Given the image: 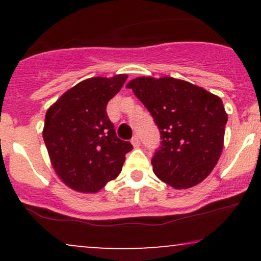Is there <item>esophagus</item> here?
Here are the masks:
<instances>
[{
    "label": "esophagus",
    "instance_id": "34e87169",
    "mask_svg": "<svg viewBox=\"0 0 261 261\" xmlns=\"http://www.w3.org/2000/svg\"><path fill=\"white\" fill-rule=\"evenodd\" d=\"M131 143H133L134 147H139L141 142H140V139H139V136H137V135H135L133 139H131Z\"/></svg>",
    "mask_w": 261,
    "mask_h": 261
}]
</instances>
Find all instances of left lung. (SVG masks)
Segmentation results:
<instances>
[{"mask_svg":"<svg viewBox=\"0 0 261 261\" xmlns=\"http://www.w3.org/2000/svg\"><path fill=\"white\" fill-rule=\"evenodd\" d=\"M160 128L154 174L174 189L201 182L220 160L227 113L220 97L173 77H137L126 85Z\"/></svg>","mask_w":261,"mask_h":261,"instance_id":"obj_1","label":"left lung"}]
</instances>
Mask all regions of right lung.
Here are the masks:
<instances>
[{"instance_id": "right-lung-1", "label": "right lung", "mask_w": 261, "mask_h": 261, "mask_svg": "<svg viewBox=\"0 0 261 261\" xmlns=\"http://www.w3.org/2000/svg\"><path fill=\"white\" fill-rule=\"evenodd\" d=\"M126 74L92 77L65 92L45 115L43 139L59 178L80 193H97L122 169L133 145L116 136L107 106Z\"/></svg>"}]
</instances>
